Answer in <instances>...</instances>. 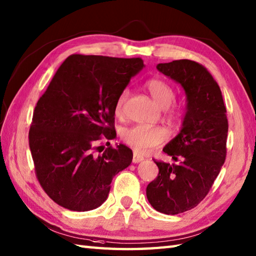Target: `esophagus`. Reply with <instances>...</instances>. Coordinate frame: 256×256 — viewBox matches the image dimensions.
I'll return each mask as SVG.
<instances>
[{"instance_id":"34e87169","label":"esophagus","mask_w":256,"mask_h":256,"mask_svg":"<svg viewBox=\"0 0 256 256\" xmlns=\"http://www.w3.org/2000/svg\"><path fill=\"white\" fill-rule=\"evenodd\" d=\"M142 160H144V157L142 155L138 154L136 152H134V154H133V162H135V164H136V162H142Z\"/></svg>"}]
</instances>
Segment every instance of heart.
Wrapping results in <instances>:
<instances>
[{"label":"heart","mask_w":256,"mask_h":256,"mask_svg":"<svg viewBox=\"0 0 256 256\" xmlns=\"http://www.w3.org/2000/svg\"><path fill=\"white\" fill-rule=\"evenodd\" d=\"M145 88L150 92L153 100L162 108L172 106L175 100V90L167 81L160 78H152L146 81ZM130 96V90L124 89L118 96L116 103V113L120 116L123 112L125 102ZM172 116H176L177 110H172ZM121 138L124 143L132 146L140 153H148L157 146L165 143L168 140V132L166 128L160 126H146V125L136 124L133 126L124 128L121 132Z\"/></svg>","instance_id":"b5f03b06"}]
</instances>
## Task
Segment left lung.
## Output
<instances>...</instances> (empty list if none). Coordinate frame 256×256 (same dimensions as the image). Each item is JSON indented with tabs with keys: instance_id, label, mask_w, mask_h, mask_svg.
Returning a JSON list of instances; mask_svg holds the SVG:
<instances>
[{
	"instance_id": "obj_1",
	"label": "left lung",
	"mask_w": 256,
	"mask_h": 256,
	"mask_svg": "<svg viewBox=\"0 0 256 256\" xmlns=\"http://www.w3.org/2000/svg\"><path fill=\"white\" fill-rule=\"evenodd\" d=\"M156 68L182 86L187 106L180 132L162 148L176 164L155 160L160 172L146 196L155 210L178 214L197 206L218 177L229 124L220 86L202 64L180 59Z\"/></svg>"
}]
</instances>
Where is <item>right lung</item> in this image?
<instances>
[{"instance_id": "1", "label": "right lung", "mask_w": 256, "mask_h": 256, "mask_svg": "<svg viewBox=\"0 0 256 256\" xmlns=\"http://www.w3.org/2000/svg\"><path fill=\"white\" fill-rule=\"evenodd\" d=\"M143 67L140 58L72 55L40 98L30 148L38 182L59 206L72 211L98 208L106 200L113 177L132 162L128 146H108L96 155L101 146L94 143L116 136V100Z\"/></svg>"}]
</instances>
